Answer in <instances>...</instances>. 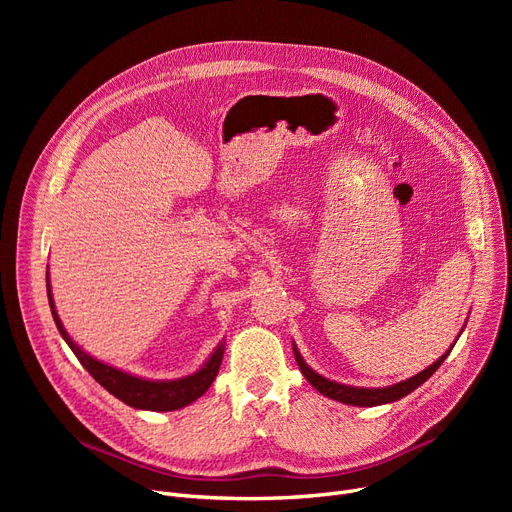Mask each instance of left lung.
I'll return each instance as SVG.
<instances>
[{"instance_id": "obj_1", "label": "left lung", "mask_w": 512, "mask_h": 512, "mask_svg": "<svg viewBox=\"0 0 512 512\" xmlns=\"http://www.w3.org/2000/svg\"><path fill=\"white\" fill-rule=\"evenodd\" d=\"M456 344V342H454ZM452 344V346H454ZM452 346L448 348V351L438 359L434 361L432 365H429L427 369H423L421 373L413 375V378L405 380V382H398L394 386H388V388H355V386H344V384H338V382H332V380H326L324 375L315 373L301 357V353L297 351V346L292 344L294 348V357H297V363L303 371V375L307 378V382L324 396L332 398V400H338V402H344V405H353V407H378V405H386V402H394V400H400L402 396L411 394L415 388H419L423 382H427L432 375L436 373V369L444 363V359L450 355Z\"/></svg>"}]
</instances>
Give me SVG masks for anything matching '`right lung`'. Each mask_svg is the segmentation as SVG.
I'll return each instance as SVG.
<instances>
[{"instance_id":"1","label":"right lung","mask_w":512,"mask_h":512,"mask_svg":"<svg viewBox=\"0 0 512 512\" xmlns=\"http://www.w3.org/2000/svg\"><path fill=\"white\" fill-rule=\"evenodd\" d=\"M47 299H49L53 321H56V326H58L62 338L72 348V353L76 355L80 365H83L93 375L95 382H99L107 392L114 394L116 398H120L124 405H128V407L143 409V411H176V409H182L186 405H191V402H195L197 398H201L207 392V388L213 384L215 375H218V371H220L222 357H224V342L218 348H215L211 357L205 361V365L199 371H195L193 375H186V378H180V380H143V378H137V375H130L122 369H116L112 365L93 359L68 336V332L64 330L62 321L58 317L56 305H53L51 288H49V272H47Z\"/></svg>"}]
</instances>
